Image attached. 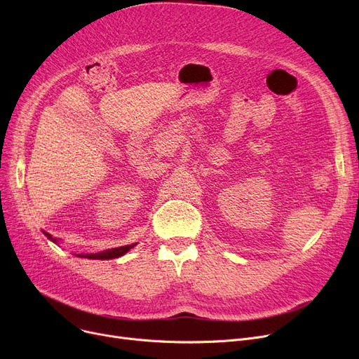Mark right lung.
Masks as SVG:
<instances>
[{
  "label": "right lung",
  "mask_w": 359,
  "mask_h": 359,
  "mask_svg": "<svg viewBox=\"0 0 359 359\" xmlns=\"http://www.w3.org/2000/svg\"><path fill=\"white\" fill-rule=\"evenodd\" d=\"M48 236V238L53 240L48 233H45ZM55 241V240H53ZM135 246L134 244H128V246H122V248H116V249H111V250H106L102 253H94V255H80L81 257H87V259H99V260H106V259H116L119 256H123L128 250H130L132 248Z\"/></svg>",
  "instance_id": "obj_1"
}]
</instances>
